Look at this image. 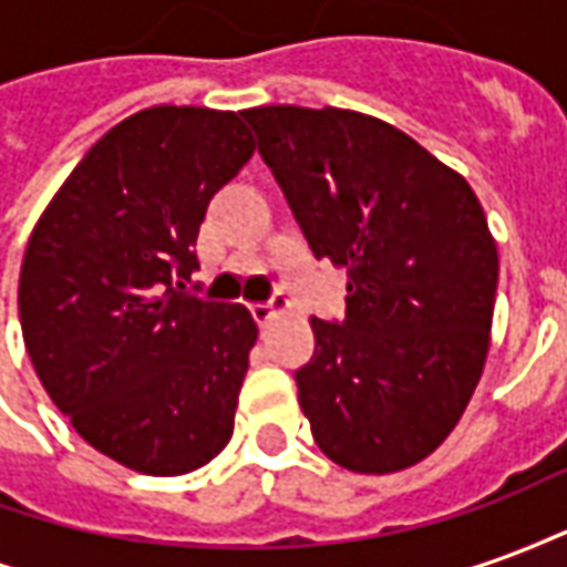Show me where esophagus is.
I'll list each match as a JSON object with an SVG mask.
<instances>
[{"mask_svg": "<svg viewBox=\"0 0 567 567\" xmlns=\"http://www.w3.org/2000/svg\"><path fill=\"white\" fill-rule=\"evenodd\" d=\"M288 307H291V303H288L285 297H272L270 303H251L248 309H251V316H255V321H258V324H267V321H270L276 312H285Z\"/></svg>", "mask_w": 567, "mask_h": 567, "instance_id": "34e87169", "label": "esophagus"}]
</instances>
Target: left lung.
<instances>
[{"label":"left lung","mask_w":567,"mask_h":567,"mask_svg":"<svg viewBox=\"0 0 567 567\" xmlns=\"http://www.w3.org/2000/svg\"><path fill=\"white\" fill-rule=\"evenodd\" d=\"M312 255L346 270V316L312 319L297 398L319 450L392 474L450 437L488 352L498 248L450 166L380 117L243 112Z\"/></svg>","instance_id":"1"}]
</instances>
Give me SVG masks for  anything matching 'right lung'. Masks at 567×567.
<instances>
[{
	"label": "right lung",
	"mask_w": 567,
	"mask_h": 567,
	"mask_svg": "<svg viewBox=\"0 0 567 567\" xmlns=\"http://www.w3.org/2000/svg\"><path fill=\"white\" fill-rule=\"evenodd\" d=\"M251 151L236 112H136L84 154L30 236L18 309L32 368L81 437L130 471H197L234 434L258 324L187 282L209 199Z\"/></svg>",
	"instance_id": "right-lung-1"
}]
</instances>
